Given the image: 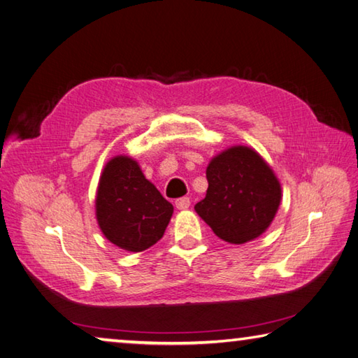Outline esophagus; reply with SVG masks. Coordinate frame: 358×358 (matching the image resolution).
Wrapping results in <instances>:
<instances>
[{
  "label": "esophagus",
  "mask_w": 358,
  "mask_h": 358,
  "mask_svg": "<svg viewBox=\"0 0 358 358\" xmlns=\"http://www.w3.org/2000/svg\"><path fill=\"white\" fill-rule=\"evenodd\" d=\"M189 205H191L189 197H181L178 200H175V206H177L178 210H187V208H189Z\"/></svg>",
  "instance_id": "esophagus-1"
}]
</instances>
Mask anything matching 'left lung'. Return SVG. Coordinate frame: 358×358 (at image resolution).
Here are the masks:
<instances>
[{
    "label": "left lung",
    "mask_w": 358,
    "mask_h": 358,
    "mask_svg": "<svg viewBox=\"0 0 358 358\" xmlns=\"http://www.w3.org/2000/svg\"><path fill=\"white\" fill-rule=\"evenodd\" d=\"M206 197L194 206L214 235L230 244L253 241L269 229L282 201V186L257 150L233 145L206 167Z\"/></svg>",
    "instance_id": "1"
}]
</instances>
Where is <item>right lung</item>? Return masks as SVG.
I'll use <instances>...</instances> for the list:
<instances>
[{"label": "right lung", "mask_w": 358, "mask_h": 358, "mask_svg": "<svg viewBox=\"0 0 358 358\" xmlns=\"http://www.w3.org/2000/svg\"><path fill=\"white\" fill-rule=\"evenodd\" d=\"M173 206L142 173L139 162L117 155L99 180L95 217L109 243L127 252H142L164 235Z\"/></svg>", "instance_id": "right-lung-1"}]
</instances>
